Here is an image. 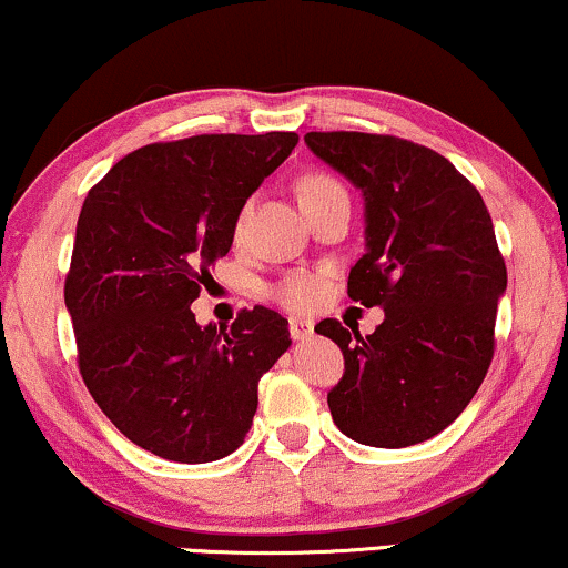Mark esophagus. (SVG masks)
I'll use <instances>...</instances> for the list:
<instances>
[{"mask_svg":"<svg viewBox=\"0 0 568 568\" xmlns=\"http://www.w3.org/2000/svg\"><path fill=\"white\" fill-rule=\"evenodd\" d=\"M290 334H292V339H295V342L311 339V337H313V321L300 318V316H292V318H290Z\"/></svg>","mask_w":568,"mask_h":568,"instance_id":"obj_1","label":"esophagus"}]
</instances>
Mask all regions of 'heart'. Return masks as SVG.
<instances>
[{
	"mask_svg": "<svg viewBox=\"0 0 568 568\" xmlns=\"http://www.w3.org/2000/svg\"><path fill=\"white\" fill-rule=\"evenodd\" d=\"M334 192H345V189L339 186V181H334L332 176H324V173H311V176H305L297 184L300 202L326 197V194H334ZM247 210L250 207H244L240 219H236V231L244 226ZM271 295L276 297L284 307H290V311H311V307H316L321 303V297L326 295V282L321 273L295 271L290 273V276H284L278 284H273Z\"/></svg>",
	"mask_w": 568,
	"mask_h": 568,
	"instance_id": "b5f03b06",
	"label": "heart"
}]
</instances>
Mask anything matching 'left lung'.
<instances>
[{"label":"left lung","instance_id":"1","mask_svg":"<svg viewBox=\"0 0 568 568\" xmlns=\"http://www.w3.org/2000/svg\"><path fill=\"white\" fill-rule=\"evenodd\" d=\"M305 144L361 189L366 255L347 295L384 307L368 337L334 318L316 326L345 355L328 410L361 445H418L464 413L493 361L508 284L493 219L477 186L429 146L358 131H311Z\"/></svg>","mask_w":568,"mask_h":568}]
</instances>
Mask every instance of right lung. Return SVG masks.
<instances>
[{
  "label": "right lung",
  "mask_w": 568,
  "mask_h": 568,
  "mask_svg": "<svg viewBox=\"0 0 568 568\" xmlns=\"http://www.w3.org/2000/svg\"><path fill=\"white\" fill-rule=\"evenodd\" d=\"M297 134H202L146 144L83 200L65 307L94 403L131 443L176 464L234 453L257 382L292 345L290 324L255 305L200 326L192 303L234 242L236 219Z\"/></svg>",
  "instance_id": "obj_1"
}]
</instances>
